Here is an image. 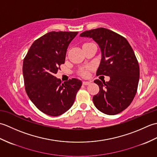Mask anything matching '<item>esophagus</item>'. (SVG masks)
<instances>
[{
	"label": "esophagus",
	"mask_w": 157,
	"mask_h": 157,
	"mask_svg": "<svg viewBox=\"0 0 157 157\" xmlns=\"http://www.w3.org/2000/svg\"><path fill=\"white\" fill-rule=\"evenodd\" d=\"M90 84V82H85V81L83 82V85L87 86V85H89Z\"/></svg>",
	"instance_id": "1"
}]
</instances>
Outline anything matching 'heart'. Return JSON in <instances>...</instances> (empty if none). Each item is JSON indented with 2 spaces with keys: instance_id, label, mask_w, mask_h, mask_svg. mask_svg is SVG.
<instances>
[{
  "instance_id": "heart-1",
  "label": "heart",
  "mask_w": 157,
  "mask_h": 157,
  "mask_svg": "<svg viewBox=\"0 0 157 157\" xmlns=\"http://www.w3.org/2000/svg\"><path fill=\"white\" fill-rule=\"evenodd\" d=\"M87 74H88V73H87V71H84L82 72V75H84V76L87 75Z\"/></svg>"
}]
</instances>
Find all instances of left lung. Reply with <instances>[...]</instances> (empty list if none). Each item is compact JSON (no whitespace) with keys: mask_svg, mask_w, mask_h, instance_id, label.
Returning <instances> with one entry per match:
<instances>
[{"mask_svg":"<svg viewBox=\"0 0 157 157\" xmlns=\"http://www.w3.org/2000/svg\"><path fill=\"white\" fill-rule=\"evenodd\" d=\"M79 36L92 38L101 48L96 75L110 77L106 82L94 80L100 90L93 96V102L105 114H118L131 104L137 92L140 68L134 52L124 37L108 29H91Z\"/></svg>","mask_w":157,"mask_h":157,"instance_id":"left-lung-1","label":"left lung"}]
</instances>
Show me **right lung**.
<instances>
[{
	"mask_svg": "<svg viewBox=\"0 0 157 157\" xmlns=\"http://www.w3.org/2000/svg\"><path fill=\"white\" fill-rule=\"evenodd\" d=\"M78 32H51L34 41L23 60V75L29 98L40 111L59 116L71 107L82 82L61 83L55 74L64 64L67 49Z\"/></svg>",
	"mask_w": 157,
	"mask_h": 157,
	"instance_id": "1",
	"label": "right lung"
}]
</instances>
